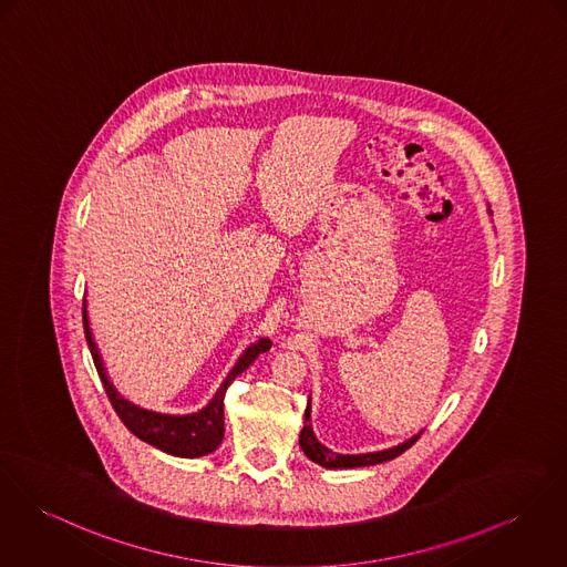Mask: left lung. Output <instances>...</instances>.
<instances>
[{
	"label": "left lung",
	"instance_id": "obj_1",
	"mask_svg": "<svg viewBox=\"0 0 567 567\" xmlns=\"http://www.w3.org/2000/svg\"><path fill=\"white\" fill-rule=\"evenodd\" d=\"M423 432H419L416 436L405 440L403 444H396L392 449L386 451H378V453H360V455H341V453H334L330 449H326L315 434H312V425H310V401L306 405L305 412V430L300 432V446L305 451L306 457L312 460L315 464L323 466V468H358V466H373V464H382V462H389L394 460L396 455H401L403 451H408Z\"/></svg>",
	"mask_w": 567,
	"mask_h": 567
}]
</instances>
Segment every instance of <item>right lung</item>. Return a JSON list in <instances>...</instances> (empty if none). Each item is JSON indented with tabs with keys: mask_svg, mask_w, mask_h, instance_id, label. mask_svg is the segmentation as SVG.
Instances as JSON below:
<instances>
[{
	"mask_svg": "<svg viewBox=\"0 0 567 567\" xmlns=\"http://www.w3.org/2000/svg\"><path fill=\"white\" fill-rule=\"evenodd\" d=\"M84 332H86L87 348L92 353L96 373L103 382V389L107 392L110 403L116 410L118 419L125 423V427L133 436L157 446L164 453L178 455V457H203L218 449L219 442L224 437V394H226V389L239 373H244L259 358V353L269 349L267 339H259V343H252L239 355V360L235 362V367L221 382L214 399L207 403V408H203L200 412H194V414L173 416V414H159V412L137 408L127 399H123L112 386V382L105 373L101 353H99L96 343L92 339V332H90L86 302H84Z\"/></svg>",
	"mask_w": 567,
	"mask_h": 567,
	"instance_id": "1",
	"label": "right lung"
}]
</instances>
